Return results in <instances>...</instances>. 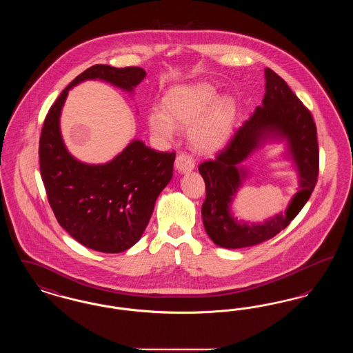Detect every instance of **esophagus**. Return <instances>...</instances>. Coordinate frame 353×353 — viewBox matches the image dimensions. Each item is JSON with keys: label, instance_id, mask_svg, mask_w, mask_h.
Wrapping results in <instances>:
<instances>
[{"label": "esophagus", "instance_id": "esophagus-1", "mask_svg": "<svg viewBox=\"0 0 353 353\" xmlns=\"http://www.w3.org/2000/svg\"><path fill=\"white\" fill-rule=\"evenodd\" d=\"M174 167L180 173H188L194 169V160L186 153H179L174 161Z\"/></svg>", "mask_w": 353, "mask_h": 353}]
</instances>
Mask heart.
Returning <instances> with one entry per match:
<instances>
[{"instance_id":"obj_1","label":"heart","mask_w":353,"mask_h":353,"mask_svg":"<svg viewBox=\"0 0 353 353\" xmlns=\"http://www.w3.org/2000/svg\"><path fill=\"white\" fill-rule=\"evenodd\" d=\"M163 108H153L148 125L153 134L169 139L177 128H190L189 139L196 151L214 153L229 141L235 118V104L219 98L214 85L206 82L177 85L163 99Z\"/></svg>"}]
</instances>
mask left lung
Instances as JSON below:
<instances>
[{
	"label": "left lung",
	"mask_w": 353,
	"mask_h": 353,
	"mask_svg": "<svg viewBox=\"0 0 353 353\" xmlns=\"http://www.w3.org/2000/svg\"><path fill=\"white\" fill-rule=\"evenodd\" d=\"M266 94L229 144L214 160L199 167L205 181L206 199L202 203L203 226L210 239L225 249H241L262 243L275 236L302 210L308 201L319 174V148L316 125L311 112L291 91L288 84L271 68L265 70ZM268 139H285L288 152L300 177V192L285 214L263 224L235 219L230 206L241 181L247 176L243 162Z\"/></svg>",
	"instance_id": "obj_1"
}]
</instances>
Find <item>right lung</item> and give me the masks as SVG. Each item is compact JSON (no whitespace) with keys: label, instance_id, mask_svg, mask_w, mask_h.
Instances as JSON below:
<instances>
[{"label":"right lung","instance_id":"obj_1","mask_svg":"<svg viewBox=\"0 0 353 353\" xmlns=\"http://www.w3.org/2000/svg\"><path fill=\"white\" fill-rule=\"evenodd\" d=\"M140 68L95 65L61 92L46 115L39 139V167L48 200L59 225L85 248L121 252L141 238L154 202L169 184L176 153L156 152L131 141L105 164H85L68 151L59 128L68 90L99 79L134 92L145 78Z\"/></svg>","mask_w":353,"mask_h":353}]
</instances>
